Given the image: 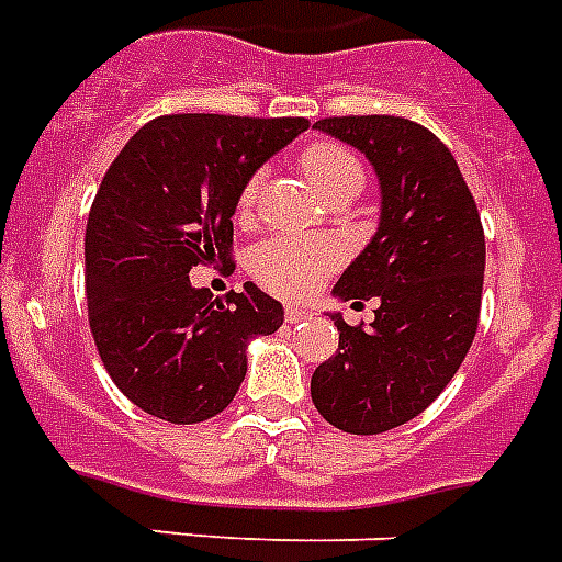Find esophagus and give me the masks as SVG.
<instances>
[{
  "label": "esophagus",
  "instance_id": "esophagus-1",
  "mask_svg": "<svg viewBox=\"0 0 562 562\" xmlns=\"http://www.w3.org/2000/svg\"><path fill=\"white\" fill-rule=\"evenodd\" d=\"M308 317H312V312H308V308H303V306L285 308V321H289V324H303V321H308Z\"/></svg>",
  "mask_w": 562,
  "mask_h": 562
}]
</instances>
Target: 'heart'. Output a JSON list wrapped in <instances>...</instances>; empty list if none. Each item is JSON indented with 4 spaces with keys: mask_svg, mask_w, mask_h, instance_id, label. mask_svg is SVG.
Segmentation results:
<instances>
[{
    "mask_svg": "<svg viewBox=\"0 0 562 562\" xmlns=\"http://www.w3.org/2000/svg\"><path fill=\"white\" fill-rule=\"evenodd\" d=\"M300 166L312 180V187L324 198L338 192H361L364 187V166L356 154L335 143H315L300 154ZM262 175H254L238 192L236 212L238 218L247 221L254 215L259 201ZM344 259L341 245L326 236H273L250 254V277L262 289L280 297H306L324 282L326 273H333Z\"/></svg>",
    "mask_w": 562,
    "mask_h": 562,
    "instance_id": "heart-1",
    "label": "heart"
}]
</instances>
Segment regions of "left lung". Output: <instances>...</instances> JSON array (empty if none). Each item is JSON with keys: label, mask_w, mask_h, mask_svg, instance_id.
Returning <instances> with one entry per match:
<instances>
[{"label": "left lung", "mask_w": 562, "mask_h": 562, "mask_svg": "<svg viewBox=\"0 0 562 562\" xmlns=\"http://www.w3.org/2000/svg\"><path fill=\"white\" fill-rule=\"evenodd\" d=\"M317 131L359 148L382 189L379 229L335 297H379L370 326L333 315L341 341L312 375V402L350 435L408 423L452 382L479 329L484 227L452 151L400 116H335Z\"/></svg>", "instance_id": "1"}]
</instances>
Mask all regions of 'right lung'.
Returning <instances> with one entry per match:
<instances>
[{
	"label": "right lung",
	"instance_id": "add662e5",
	"mask_svg": "<svg viewBox=\"0 0 562 562\" xmlns=\"http://www.w3.org/2000/svg\"><path fill=\"white\" fill-rule=\"evenodd\" d=\"M308 119L175 113L119 151L92 201L83 259L90 329L110 379L151 417L203 423L247 373V341L282 326L254 282L215 300L194 265L229 262L238 192Z\"/></svg>",
	"mask_w": 562,
	"mask_h": 562
}]
</instances>
